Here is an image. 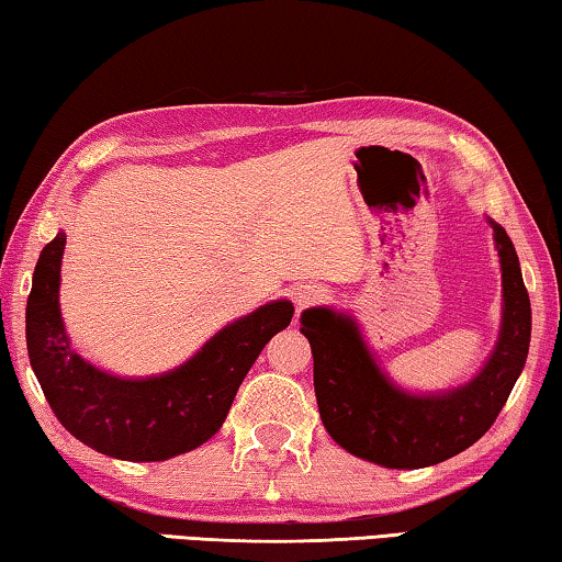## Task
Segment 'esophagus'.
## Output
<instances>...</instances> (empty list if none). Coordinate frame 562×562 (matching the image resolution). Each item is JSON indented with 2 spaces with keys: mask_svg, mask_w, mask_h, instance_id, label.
<instances>
[{
  "mask_svg": "<svg viewBox=\"0 0 562 562\" xmlns=\"http://www.w3.org/2000/svg\"><path fill=\"white\" fill-rule=\"evenodd\" d=\"M322 300H327V290L319 288V284H300V288H294V304H297L300 310L312 307V304H317Z\"/></svg>",
  "mask_w": 562,
  "mask_h": 562,
  "instance_id": "1",
  "label": "esophagus"
}]
</instances>
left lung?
Segmentation results:
<instances>
[{
    "label": "left lung",
    "mask_w": 562,
    "mask_h": 562,
    "mask_svg": "<svg viewBox=\"0 0 562 562\" xmlns=\"http://www.w3.org/2000/svg\"><path fill=\"white\" fill-rule=\"evenodd\" d=\"M493 225L503 278L496 349L479 374L449 392L412 394L389 379L357 322L327 307L302 312L300 331L315 357V394L325 429L341 449L386 469H424L486 434L526 367L530 300L508 233Z\"/></svg>",
    "instance_id": "1"
}]
</instances>
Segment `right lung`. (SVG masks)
I'll return each mask as SVG.
<instances>
[{
  "label": "right lung",
  "instance_id": "add662e5",
  "mask_svg": "<svg viewBox=\"0 0 562 562\" xmlns=\"http://www.w3.org/2000/svg\"><path fill=\"white\" fill-rule=\"evenodd\" d=\"M64 245L59 233L44 247L26 300V349L52 412L71 436L111 459L166 461L198 449L223 426L262 347L292 322V302L262 304L235 319L173 372L113 376L69 345L59 310Z\"/></svg>",
  "mask_w": 562,
  "mask_h": 562
}]
</instances>
